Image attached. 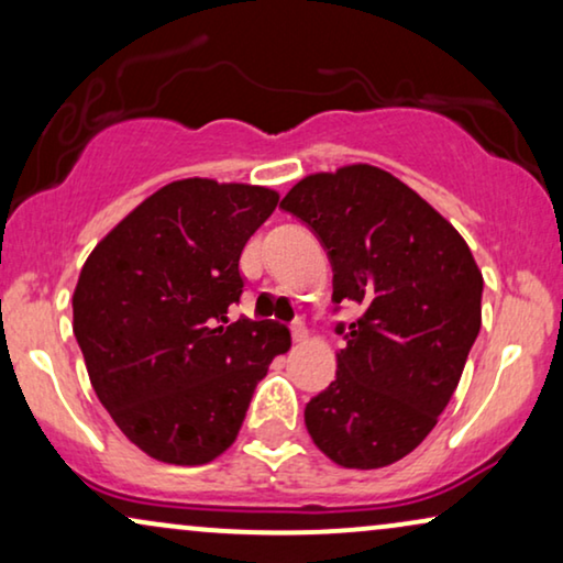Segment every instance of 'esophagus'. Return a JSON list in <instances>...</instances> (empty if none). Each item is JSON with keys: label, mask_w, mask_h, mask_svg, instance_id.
I'll return each mask as SVG.
<instances>
[{"label": "esophagus", "mask_w": 563, "mask_h": 563, "mask_svg": "<svg viewBox=\"0 0 563 563\" xmlns=\"http://www.w3.org/2000/svg\"><path fill=\"white\" fill-rule=\"evenodd\" d=\"M291 341H295V343H305L307 341V328H305L302 320L291 322Z\"/></svg>", "instance_id": "34e87169"}]
</instances>
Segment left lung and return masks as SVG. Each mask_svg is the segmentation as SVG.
I'll return each instance as SVG.
<instances>
[{
	"instance_id": "left-lung-1",
	"label": "left lung",
	"mask_w": 563,
	"mask_h": 563,
	"mask_svg": "<svg viewBox=\"0 0 563 563\" xmlns=\"http://www.w3.org/2000/svg\"><path fill=\"white\" fill-rule=\"evenodd\" d=\"M279 207L328 251L333 302L364 307L335 379L305 407L307 433L343 468L395 464L459 387L482 328L479 266L435 207L372 164L305 176Z\"/></svg>"
}]
</instances>
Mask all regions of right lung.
<instances>
[{
    "instance_id": "1",
    "label": "right lung",
    "mask_w": 563,
    "mask_h": 563,
    "mask_svg": "<svg viewBox=\"0 0 563 563\" xmlns=\"http://www.w3.org/2000/svg\"><path fill=\"white\" fill-rule=\"evenodd\" d=\"M279 205L256 184L179 179L128 212L89 253L74 335L99 402L130 443L174 466L235 443L253 389L289 351L272 320L228 322L238 261Z\"/></svg>"
}]
</instances>
